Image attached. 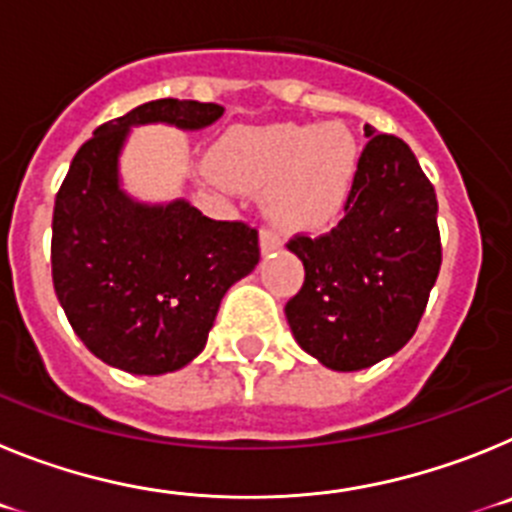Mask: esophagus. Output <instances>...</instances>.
Wrapping results in <instances>:
<instances>
[{
	"label": "esophagus",
	"instance_id": "obj_1",
	"mask_svg": "<svg viewBox=\"0 0 512 512\" xmlns=\"http://www.w3.org/2000/svg\"><path fill=\"white\" fill-rule=\"evenodd\" d=\"M282 246V238H279L277 230H271V228H261V251L269 253L274 251V248Z\"/></svg>",
	"mask_w": 512,
	"mask_h": 512
}]
</instances>
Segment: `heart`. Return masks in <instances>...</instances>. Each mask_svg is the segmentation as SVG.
I'll return each mask as SVG.
<instances>
[{"mask_svg": "<svg viewBox=\"0 0 512 512\" xmlns=\"http://www.w3.org/2000/svg\"><path fill=\"white\" fill-rule=\"evenodd\" d=\"M359 148L343 125H277L235 130L217 146L215 169L228 187L269 193L282 228H323L343 212Z\"/></svg>", "mask_w": 512, "mask_h": 512, "instance_id": "heart-1", "label": "heart"}]
</instances>
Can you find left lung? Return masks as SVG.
<instances>
[{"instance_id": "8db88e82", "label": "left lung", "mask_w": 512, "mask_h": 512, "mask_svg": "<svg viewBox=\"0 0 512 512\" xmlns=\"http://www.w3.org/2000/svg\"><path fill=\"white\" fill-rule=\"evenodd\" d=\"M343 220L295 233L305 282L287 302L297 343L336 372L397 354L413 338L441 269L438 202L405 140L366 125Z\"/></svg>"}]
</instances>
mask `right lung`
I'll list each match as a JSON object with an SVG mask.
<instances>
[{"label":"right lung","mask_w":512,"mask_h":512,"mask_svg":"<svg viewBox=\"0 0 512 512\" xmlns=\"http://www.w3.org/2000/svg\"><path fill=\"white\" fill-rule=\"evenodd\" d=\"M225 107L156 99L94 130L76 151L53 207V287L71 328L104 364L130 374L182 369L205 348L220 300L259 264V230L210 220L179 200L130 202L117 153L130 125L197 130Z\"/></svg>","instance_id":"add662e5"}]
</instances>
